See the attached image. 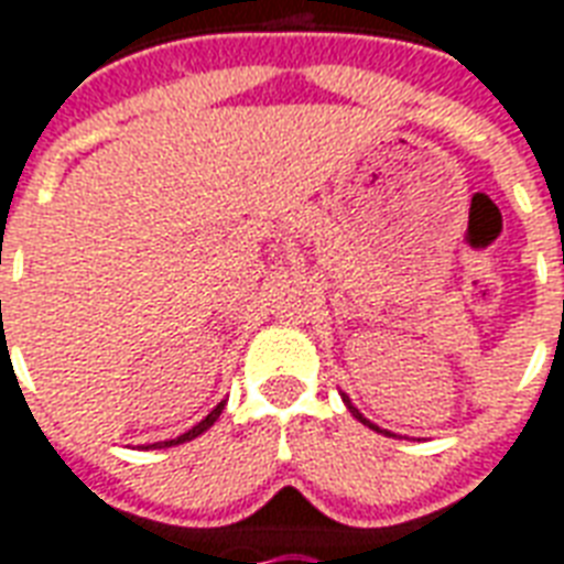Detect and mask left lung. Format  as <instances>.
Masks as SVG:
<instances>
[{"instance_id":"8db88e82","label":"left lung","mask_w":564,"mask_h":564,"mask_svg":"<svg viewBox=\"0 0 564 564\" xmlns=\"http://www.w3.org/2000/svg\"><path fill=\"white\" fill-rule=\"evenodd\" d=\"M339 397H343V402H346V408H349V411H351V416H355V420H360V423H364V425H369V429H372V432H378V435H387V437H397V435H393V432H387V429H381V425H376V423H369L367 416L360 414L358 408L351 405V399H349V397H346V393H339Z\"/></svg>"}]
</instances>
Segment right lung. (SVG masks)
Instances as JSON below:
<instances>
[{
  "label": "right lung",
  "instance_id": "obj_1",
  "mask_svg": "<svg viewBox=\"0 0 564 564\" xmlns=\"http://www.w3.org/2000/svg\"><path fill=\"white\" fill-rule=\"evenodd\" d=\"M221 411H225V402H218V405H215L213 411H209V414H206L204 420H200V423L192 425V429H188L186 435L174 437V441H159V444H150V449H165V446H177V444H186V441H195L197 435H204L206 429H209V425H213L215 420L221 416Z\"/></svg>",
  "mask_w": 564,
  "mask_h": 564
}]
</instances>
